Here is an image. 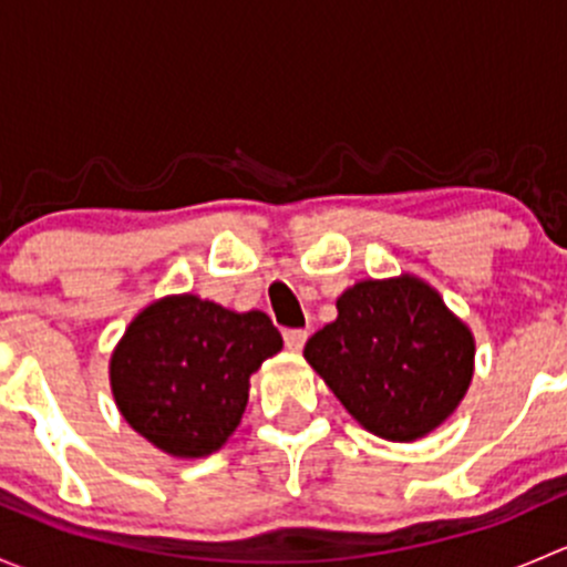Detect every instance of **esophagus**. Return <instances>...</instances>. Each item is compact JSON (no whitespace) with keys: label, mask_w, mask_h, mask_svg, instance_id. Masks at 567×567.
Listing matches in <instances>:
<instances>
[{"label":"esophagus","mask_w":567,"mask_h":567,"mask_svg":"<svg viewBox=\"0 0 567 567\" xmlns=\"http://www.w3.org/2000/svg\"><path fill=\"white\" fill-rule=\"evenodd\" d=\"M285 346L290 348V351H296L299 353L301 348H305V342H307V331L305 329H285Z\"/></svg>","instance_id":"1"}]
</instances>
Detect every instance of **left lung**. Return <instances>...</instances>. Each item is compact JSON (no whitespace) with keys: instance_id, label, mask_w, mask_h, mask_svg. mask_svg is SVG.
Masks as SVG:
<instances>
[{"instance_id":"1","label":"left lung","mask_w":567,"mask_h":567,"mask_svg":"<svg viewBox=\"0 0 567 567\" xmlns=\"http://www.w3.org/2000/svg\"><path fill=\"white\" fill-rule=\"evenodd\" d=\"M305 359L348 414L390 442L436 431L474 373V337L420 277L362 279L337 299V320L307 340Z\"/></svg>"}]
</instances>
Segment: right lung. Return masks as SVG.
<instances>
[{
    "instance_id": "obj_1",
    "label": "right lung",
    "mask_w": 567,
    "mask_h": 567,
    "mask_svg": "<svg viewBox=\"0 0 567 567\" xmlns=\"http://www.w3.org/2000/svg\"><path fill=\"white\" fill-rule=\"evenodd\" d=\"M279 351L282 334L266 312H233L194 293L164 296L128 323L109 381L140 436L175 458H203L233 436L249 375Z\"/></svg>"
}]
</instances>
